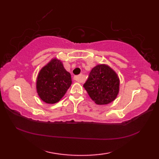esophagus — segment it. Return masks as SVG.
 Here are the masks:
<instances>
[{"label":"esophagus","instance_id":"34e87169","mask_svg":"<svg viewBox=\"0 0 159 159\" xmlns=\"http://www.w3.org/2000/svg\"><path fill=\"white\" fill-rule=\"evenodd\" d=\"M74 80L77 82L83 83L84 81V80H85V79H84V76L82 75V74H80V75L74 77Z\"/></svg>","mask_w":159,"mask_h":159}]
</instances>
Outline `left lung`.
Returning a JSON list of instances; mask_svg holds the SVG:
<instances>
[{"label": "left lung", "instance_id": "left-lung-1", "mask_svg": "<svg viewBox=\"0 0 159 159\" xmlns=\"http://www.w3.org/2000/svg\"><path fill=\"white\" fill-rule=\"evenodd\" d=\"M120 83L117 74L109 66L103 63L92 68L83 87L96 104L105 105L116 99L120 92Z\"/></svg>", "mask_w": 159, "mask_h": 159}]
</instances>
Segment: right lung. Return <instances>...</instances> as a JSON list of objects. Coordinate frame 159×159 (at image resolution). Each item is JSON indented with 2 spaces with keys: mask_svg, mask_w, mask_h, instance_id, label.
I'll return each instance as SVG.
<instances>
[{
  "mask_svg": "<svg viewBox=\"0 0 159 159\" xmlns=\"http://www.w3.org/2000/svg\"><path fill=\"white\" fill-rule=\"evenodd\" d=\"M72 85L70 72L61 61L53 58L40 70L36 80L38 95L47 104H55L62 98Z\"/></svg>",
  "mask_w": 159,
  "mask_h": 159,
  "instance_id": "obj_1",
  "label": "right lung"
}]
</instances>
